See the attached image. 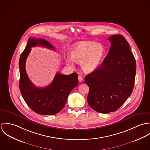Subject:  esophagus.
Returning <instances> with one entry per match:
<instances>
[{"label":"esophagus","instance_id":"esophagus-1","mask_svg":"<svg viewBox=\"0 0 150 150\" xmlns=\"http://www.w3.org/2000/svg\"><path fill=\"white\" fill-rule=\"evenodd\" d=\"M78 79H79V81L80 82H81V81L83 80V78L81 76H79Z\"/></svg>","mask_w":150,"mask_h":150}]
</instances>
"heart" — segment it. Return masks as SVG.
I'll list each match as a JSON object with an SVG mask.
<instances>
[{
    "label": "heart",
    "instance_id": "heart-1",
    "mask_svg": "<svg viewBox=\"0 0 150 150\" xmlns=\"http://www.w3.org/2000/svg\"><path fill=\"white\" fill-rule=\"evenodd\" d=\"M70 57L65 59L66 64L73 66V61L81 63L82 69L86 73L95 70L104 57V46L94 42H81L75 44L70 50Z\"/></svg>",
    "mask_w": 150,
    "mask_h": 150
}]
</instances>
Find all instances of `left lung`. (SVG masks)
Listing matches in <instances>:
<instances>
[{"instance_id": "8db88e82", "label": "left lung", "mask_w": 150, "mask_h": 150, "mask_svg": "<svg viewBox=\"0 0 150 150\" xmlns=\"http://www.w3.org/2000/svg\"><path fill=\"white\" fill-rule=\"evenodd\" d=\"M111 47L101 65L88 74V105L95 111L107 114L115 111L130 96L136 71L130 45L121 35L108 38Z\"/></svg>"}]
</instances>
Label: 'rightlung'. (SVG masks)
<instances>
[{"instance_id":"right-lung-1","label":"right lung","mask_w":150,"mask_h":150,"mask_svg":"<svg viewBox=\"0 0 150 150\" xmlns=\"http://www.w3.org/2000/svg\"><path fill=\"white\" fill-rule=\"evenodd\" d=\"M39 45L55 50L54 47L45 39H29L19 61L20 89L26 103L33 111L41 115H54L63 109L70 92L77 86L78 75L76 72L69 75L57 73L49 86L36 87L26 74L25 63L31 48Z\"/></svg>"}]
</instances>
